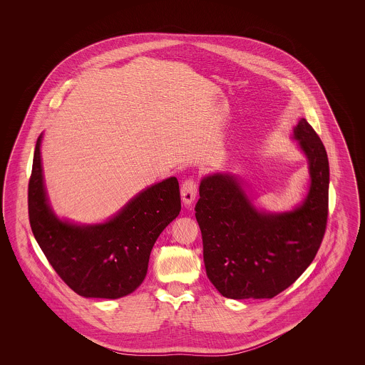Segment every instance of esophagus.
<instances>
[{
    "instance_id": "esophagus-1",
    "label": "esophagus",
    "mask_w": 365,
    "mask_h": 365,
    "mask_svg": "<svg viewBox=\"0 0 365 365\" xmlns=\"http://www.w3.org/2000/svg\"><path fill=\"white\" fill-rule=\"evenodd\" d=\"M180 194H182V200L185 202V205H189L190 207L192 204V201L195 200V195H197V183L192 178L186 179L183 183H182V189H180Z\"/></svg>"
}]
</instances>
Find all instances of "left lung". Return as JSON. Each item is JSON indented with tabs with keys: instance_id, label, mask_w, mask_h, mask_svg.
Segmentation results:
<instances>
[{
	"instance_id": "obj_1",
	"label": "left lung",
	"mask_w": 365,
	"mask_h": 365,
	"mask_svg": "<svg viewBox=\"0 0 365 365\" xmlns=\"http://www.w3.org/2000/svg\"><path fill=\"white\" fill-rule=\"evenodd\" d=\"M294 138L309 160L312 180L304 204L293 212H257L230 175H210L200 185L194 210L205 269L223 297L274 298L301 277L322 245L329 217V157L305 119L295 127Z\"/></svg>"
}]
</instances>
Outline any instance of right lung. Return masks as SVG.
Returning <instances> with one entry per match:
<instances>
[{
    "mask_svg": "<svg viewBox=\"0 0 365 365\" xmlns=\"http://www.w3.org/2000/svg\"><path fill=\"white\" fill-rule=\"evenodd\" d=\"M41 138L29 182V219L43 255L76 294L115 299L133 293L146 277L158 235L180 212L178 179L168 178L139 192L104 225H70L58 220L48 204Z\"/></svg>",
    "mask_w": 365,
    "mask_h": 365,
    "instance_id": "add662e5",
    "label": "right lung"
}]
</instances>
